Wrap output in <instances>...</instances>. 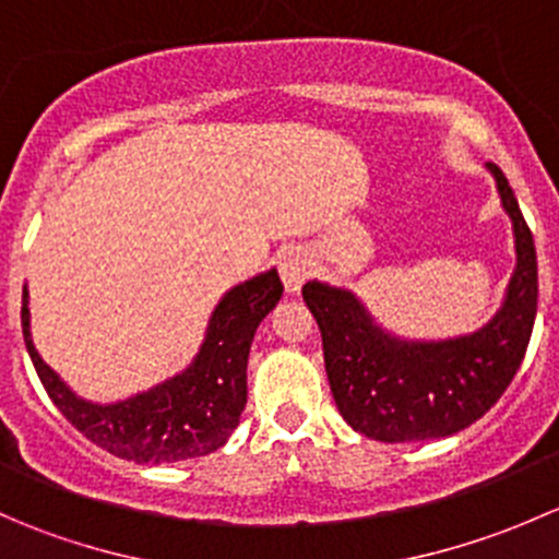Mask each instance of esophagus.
Here are the masks:
<instances>
[{
	"label": "esophagus",
	"mask_w": 559,
	"mask_h": 559,
	"mask_svg": "<svg viewBox=\"0 0 559 559\" xmlns=\"http://www.w3.org/2000/svg\"><path fill=\"white\" fill-rule=\"evenodd\" d=\"M278 273L284 278L286 292H300L308 273H311V262H308V257L300 248H289V251H284L278 257Z\"/></svg>",
	"instance_id": "esophagus-1"
}]
</instances>
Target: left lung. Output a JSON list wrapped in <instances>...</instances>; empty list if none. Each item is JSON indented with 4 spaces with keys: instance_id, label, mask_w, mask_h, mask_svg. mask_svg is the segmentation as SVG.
Here are the masks:
<instances>
[{
    "instance_id": "left-lung-1",
    "label": "left lung",
    "mask_w": 559,
    "mask_h": 559,
    "mask_svg": "<svg viewBox=\"0 0 559 559\" xmlns=\"http://www.w3.org/2000/svg\"><path fill=\"white\" fill-rule=\"evenodd\" d=\"M487 170L511 218L516 267L503 306L481 330L449 341H405L376 324L354 292L321 281L302 286V300L321 330L337 411L373 441L454 436L481 419L520 370L538 308V262L503 170L492 162Z\"/></svg>"
}]
</instances>
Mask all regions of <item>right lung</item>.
<instances>
[{"label":"right lung","mask_w":559,"mask_h":559,"mask_svg":"<svg viewBox=\"0 0 559 559\" xmlns=\"http://www.w3.org/2000/svg\"><path fill=\"white\" fill-rule=\"evenodd\" d=\"M284 295L278 273L253 275L218 300L194 362L165 384L118 403H92L72 392L43 362L29 332V292L24 286L21 326L26 352L45 392L75 430L105 452L138 465L205 456L227 443L246 408V368L259 321Z\"/></svg>","instance_id":"obj_1"}]
</instances>
